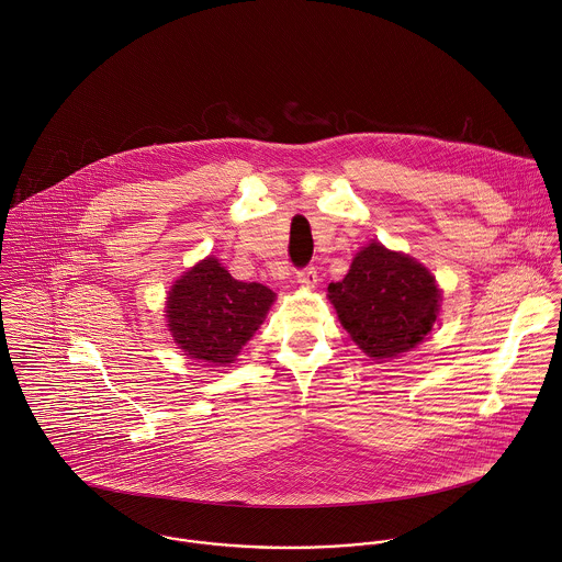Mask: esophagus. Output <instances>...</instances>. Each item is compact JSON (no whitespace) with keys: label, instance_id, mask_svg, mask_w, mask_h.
Wrapping results in <instances>:
<instances>
[{"label":"esophagus","instance_id":"obj_1","mask_svg":"<svg viewBox=\"0 0 562 562\" xmlns=\"http://www.w3.org/2000/svg\"><path fill=\"white\" fill-rule=\"evenodd\" d=\"M296 279H299V283L305 285V288H316V283H318V272H316L314 266H307V268H303V270L296 272Z\"/></svg>","mask_w":562,"mask_h":562}]
</instances>
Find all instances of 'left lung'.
<instances>
[{
    "label": "left lung",
    "instance_id": "obj_1",
    "mask_svg": "<svg viewBox=\"0 0 562 562\" xmlns=\"http://www.w3.org/2000/svg\"><path fill=\"white\" fill-rule=\"evenodd\" d=\"M328 299L359 348L387 359L426 337L441 294L422 263L372 241L357 252L344 281L328 285Z\"/></svg>",
    "mask_w": 562,
    "mask_h": 562
}]
</instances>
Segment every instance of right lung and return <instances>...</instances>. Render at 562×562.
<instances>
[{"mask_svg": "<svg viewBox=\"0 0 562 562\" xmlns=\"http://www.w3.org/2000/svg\"><path fill=\"white\" fill-rule=\"evenodd\" d=\"M274 301L261 283L236 281L214 257L186 272L168 296V326L190 359L232 363Z\"/></svg>", "mask_w": 562, "mask_h": 562, "instance_id": "obj_1", "label": "right lung"}]
</instances>
